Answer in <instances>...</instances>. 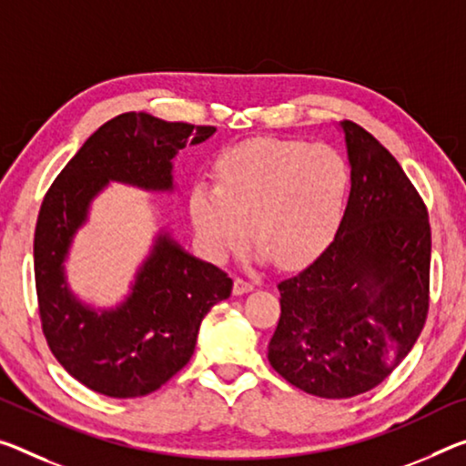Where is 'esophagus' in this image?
Returning <instances> with one entry per match:
<instances>
[{
  "label": "esophagus",
  "instance_id": "esophagus-1",
  "mask_svg": "<svg viewBox=\"0 0 466 466\" xmlns=\"http://www.w3.org/2000/svg\"><path fill=\"white\" fill-rule=\"evenodd\" d=\"M253 284L250 282H247V279H242V278H236L234 279V294L236 297H240V294H247V292H250L253 290Z\"/></svg>",
  "mask_w": 466,
  "mask_h": 466
}]
</instances>
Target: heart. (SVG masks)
<instances>
[{
    "label": "heart",
    "instance_id": "b5f03b06",
    "mask_svg": "<svg viewBox=\"0 0 466 466\" xmlns=\"http://www.w3.org/2000/svg\"><path fill=\"white\" fill-rule=\"evenodd\" d=\"M216 187L195 184L188 213L216 261L250 242L278 268L317 259L334 238L350 187L342 153L305 140L261 137L226 149Z\"/></svg>",
    "mask_w": 466,
    "mask_h": 466
}]
</instances>
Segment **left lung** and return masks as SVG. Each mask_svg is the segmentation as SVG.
<instances>
[{"instance_id":"obj_1","label":"left lung","mask_w":466,"mask_h":466,"mask_svg":"<svg viewBox=\"0 0 466 466\" xmlns=\"http://www.w3.org/2000/svg\"><path fill=\"white\" fill-rule=\"evenodd\" d=\"M350 195L331 245L278 284L268 359L292 386L352 398L380 386L415 346L430 307L427 209L386 147L339 122Z\"/></svg>"}]
</instances>
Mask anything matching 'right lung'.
I'll return each mask as SVG.
<instances>
[{"label":"right lung","instance_id":"right-lung-1","mask_svg":"<svg viewBox=\"0 0 466 466\" xmlns=\"http://www.w3.org/2000/svg\"><path fill=\"white\" fill-rule=\"evenodd\" d=\"M213 132L143 112L122 114L86 138L43 198L35 230L43 334L66 371L93 392L138 398L164 386L193 357L205 315L232 294L228 273L190 255L167 226L155 232L128 294L114 307L85 302L66 276L74 238L109 182L174 193L176 155Z\"/></svg>","mask_w":466,"mask_h":466}]
</instances>
